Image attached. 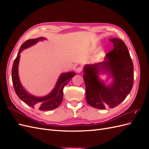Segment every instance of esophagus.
<instances>
[{
    "mask_svg": "<svg viewBox=\"0 0 149 149\" xmlns=\"http://www.w3.org/2000/svg\"><path fill=\"white\" fill-rule=\"evenodd\" d=\"M81 71H82V68L81 67H78L77 68H76V72H77V73H81Z\"/></svg>",
    "mask_w": 149,
    "mask_h": 149,
    "instance_id": "obj_1",
    "label": "esophagus"
}]
</instances>
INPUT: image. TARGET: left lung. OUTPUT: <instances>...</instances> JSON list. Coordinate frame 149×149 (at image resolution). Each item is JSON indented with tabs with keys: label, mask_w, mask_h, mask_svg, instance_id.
I'll return each mask as SVG.
<instances>
[{
	"label": "left lung",
	"mask_w": 149,
	"mask_h": 149,
	"mask_svg": "<svg viewBox=\"0 0 149 149\" xmlns=\"http://www.w3.org/2000/svg\"><path fill=\"white\" fill-rule=\"evenodd\" d=\"M109 40L114 48L106 55L105 61L85 65L83 70L86 101L99 109L118 106L130 93L134 83V66L127 46L120 39ZM101 73L113 78L110 85H106L98 78Z\"/></svg>",
	"instance_id": "left-lung-1"
}]
</instances>
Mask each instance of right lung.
<instances>
[{"label": "right lung", "mask_w": 149, "mask_h": 149, "mask_svg": "<svg viewBox=\"0 0 149 149\" xmlns=\"http://www.w3.org/2000/svg\"><path fill=\"white\" fill-rule=\"evenodd\" d=\"M46 40V38L40 37L30 39L22 45L18 55L13 61L12 69V79L15 93L22 101L32 108H38L41 111H48L55 109L60 105L63 98V88L70 81L76 73L73 71L62 73L58 79L55 88L45 96L37 97L31 95L26 91L20 83L18 73L20 54L24 49L34 45L40 40Z\"/></svg>", "instance_id": "1"}]
</instances>
